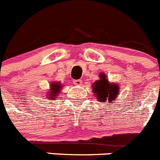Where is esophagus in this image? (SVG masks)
Returning <instances> with one entry per match:
<instances>
[{
    "instance_id": "1",
    "label": "esophagus",
    "mask_w": 160,
    "mask_h": 160,
    "mask_svg": "<svg viewBox=\"0 0 160 160\" xmlns=\"http://www.w3.org/2000/svg\"><path fill=\"white\" fill-rule=\"evenodd\" d=\"M74 82V85H78V86H80L82 84V81L81 79H77V80H74L73 81Z\"/></svg>"
}]
</instances>
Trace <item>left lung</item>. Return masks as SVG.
Here are the masks:
<instances>
[{
    "instance_id": "left-lung-1",
    "label": "left lung",
    "mask_w": 160,
    "mask_h": 160,
    "mask_svg": "<svg viewBox=\"0 0 160 160\" xmlns=\"http://www.w3.org/2000/svg\"><path fill=\"white\" fill-rule=\"evenodd\" d=\"M99 79L92 84V92L98 101L102 102H113L119 94V85L110 83L106 75L101 73Z\"/></svg>"
}]
</instances>
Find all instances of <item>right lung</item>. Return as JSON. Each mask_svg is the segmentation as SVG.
<instances>
[{
	"instance_id": "add662e5",
	"label": "right lung",
	"mask_w": 160,
	"mask_h": 160,
	"mask_svg": "<svg viewBox=\"0 0 160 160\" xmlns=\"http://www.w3.org/2000/svg\"><path fill=\"white\" fill-rule=\"evenodd\" d=\"M50 85V90L47 92V96H49L48 98H50V100H54L61 92L62 85L60 82H52Z\"/></svg>"
}]
</instances>
